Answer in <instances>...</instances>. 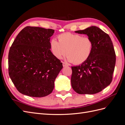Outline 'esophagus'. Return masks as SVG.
I'll return each instance as SVG.
<instances>
[{
	"mask_svg": "<svg viewBox=\"0 0 125 125\" xmlns=\"http://www.w3.org/2000/svg\"><path fill=\"white\" fill-rule=\"evenodd\" d=\"M62 66H63V67H66L68 66L67 64L66 63H65V62H62Z\"/></svg>",
	"mask_w": 125,
	"mask_h": 125,
	"instance_id": "esophagus-1",
	"label": "esophagus"
}]
</instances>
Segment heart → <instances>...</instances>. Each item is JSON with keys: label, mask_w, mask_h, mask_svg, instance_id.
I'll use <instances>...</instances> for the list:
<instances>
[{"label": "heart", "mask_w": 125, "mask_h": 125, "mask_svg": "<svg viewBox=\"0 0 125 125\" xmlns=\"http://www.w3.org/2000/svg\"><path fill=\"white\" fill-rule=\"evenodd\" d=\"M58 42L52 39L50 42L52 54L57 59H62L67 54V59L74 64H81L89 59L93 49L92 41L88 37L70 33L58 36Z\"/></svg>", "instance_id": "obj_1"}]
</instances>
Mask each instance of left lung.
<instances>
[{
  "mask_svg": "<svg viewBox=\"0 0 125 125\" xmlns=\"http://www.w3.org/2000/svg\"><path fill=\"white\" fill-rule=\"evenodd\" d=\"M75 32L88 35L92 41L93 49L86 62L71 67L72 88L80 94L99 93L112 81L116 63L112 41L107 34L95 26Z\"/></svg>",
  "mask_w": 125,
  "mask_h": 125,
  "instance_id": "8db88e82",
  "label": "left lung"
}]
</instances>
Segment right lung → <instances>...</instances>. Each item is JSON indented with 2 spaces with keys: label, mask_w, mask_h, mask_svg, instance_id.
<instances>
[{
  "label": "right lung",
  "mask_w": 125,
  "mask_h": 125,
  "mask_svg": "<svg viewBox=\"0 0 125 125\" xmlns=\"http://www.w3.org/2000/svg\"><path fill=\"white\" fill-rule=\"evenodd\" d=\"M55 31L26 26L18 34L8 55L9 74L18 91L41 97L51 94L62 63L51 51Z\"/></svg>",
  "instance_id": "1"
}]
</instances>
